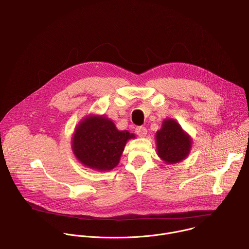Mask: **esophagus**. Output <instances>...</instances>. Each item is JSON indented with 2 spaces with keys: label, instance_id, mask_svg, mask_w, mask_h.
Segmentation results:
<instances>
[{
  "label": "esophagus",
  "instance_id": "esophagus-1",
  "mask_svg": "<svg viewBox=\"0 0 249 249\" xmlns=\"http://www.w3.org/2000/svg\"><path fill=\"white\" fill-rule=\"evenodd\" d=\"M135 131H136L137 135L140 136V137H146V135H147V129L145 127H143V126L137 127Z\"/></svg>",
  "mask_w": 249,
  "mask_h": 249
}]
</instances>
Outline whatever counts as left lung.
I'll use <instances>...</instances> for the list:
<instances>
[{"label":"left lung","mask_w":249,"mask_h":249,"mask_svg":"<svg viewBox=\"0 0 249 249\" xmlns=\"http://www.w3.org/2000/svg\"><path fill=\"white\" fill-rule=\"evenodd\" d=\"M158 156L167 164L184 160L192 148V139L180 124L172 118L162 121L156 133Z\"/></svg>","instance_id":"8db88e82"}]
</instances>
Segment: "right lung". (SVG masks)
I'll return each mask as SVG.
<instances>
[{
  "label": "right lung",
  "instance_id": "1",
  "mask_svg": "<svg viewBox=\"0 0 249 249\" xmlns=\"http://www.w3.org/2000/svg\"><path fill=\"white\" fill-rule=\"evenodd\" d=\"M136 136L119 131L104 115L89 114L75 128L72 150L85 166L97 171H109L118 165L127 142Z\"/></svg>",
  "mask_w": 249,
  "mask_h": 249
}]
</instances>
